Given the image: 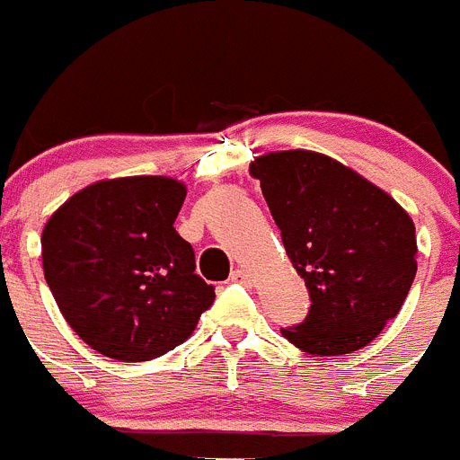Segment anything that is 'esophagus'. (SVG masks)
<instances>
[{
  "label": "esophagus",
  "instance_id": "34e87169",
  "mask_svg": "<svg viewBox=\"0 0 460 460\" xmlns=\"http://www.w3.org/2000/svg\"><path fill=\"white\" fill-rule=\"evenodd\" d=\"M230 280H233V283H242V286H251V276L246 270H234L233 274H230Z\"/></svg>",
  "mask_w": 460,
  "mask_h": 460
}]
</instances>
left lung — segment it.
<instances>
[{
  "instance_id": "left-lung-1",
  "label": "left lung",
  "mask_w": 460,
  "mask_h": 460,
  "mask_svg": "<svg viewBox=\"0 0 460 460\" xmlns=\"http://www.w3.org/2000/svg\"><path fill=\"white\" fill-rule=\"evenodd\" d=\"M251 174L306 283L304 323L280 329L308 355L334 357L371 343L403 306L417 274L414 223L392 195L324 154L258 156Z\"/></svg>"
}]
</instances>
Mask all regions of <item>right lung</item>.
Masks as SVG:
<instances>
[{
    "instance_id": "obj_1",
    "label": "right lung",
    "mask_w": 460,
    "mask_h": 460,
    "mask_svg": "<svg viewBox=\"0 0 460 460\" xmlns=\"http://www.w3.org/2000/svg\"><path fill=\"white\" fill-rule=\"evenodd\" d=\"M184 198V184L170 177L96 181L46 223L48 288L73 332L110 359L165 355L217 296L174 230Z\"/></svg>"
}]
</instances>
